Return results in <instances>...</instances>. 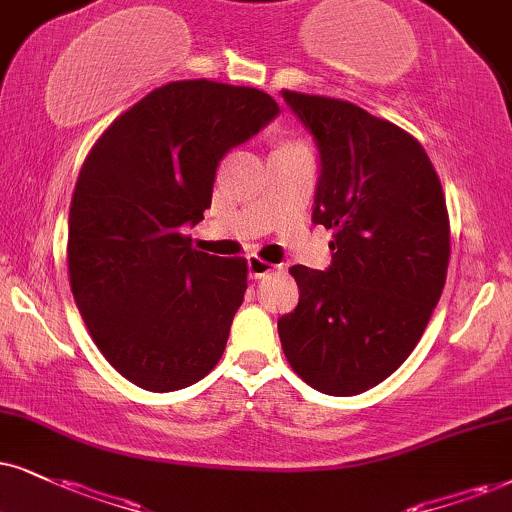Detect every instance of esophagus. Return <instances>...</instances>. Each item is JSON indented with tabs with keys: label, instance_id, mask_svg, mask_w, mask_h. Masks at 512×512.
<instances>
[{
	"label": "esophagus",
	"instance_id": "1",
	"mask_svg": "<svg viewBox=\"0 0 512 512\" xmlns=\"http://www.w3.org/2000/svg\"><path fill=\"white\" fill-rule=\"evenodd\" d=\"M275 270L273 263L263 261V258L258 256H249V275L254 277V280H258V277H266Z\"/></svg>",
	"mask_w": 512,
	"mask_h": 512
}]
</instances>
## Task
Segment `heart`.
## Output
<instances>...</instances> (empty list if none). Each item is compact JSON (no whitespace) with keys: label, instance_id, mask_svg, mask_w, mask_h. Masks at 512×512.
Returning a JSON list of instances; mask_svg holds the SVG:
<instances>
[{"label":"heart","instance_id":"obj_1","mask_svg":"<svg viewBox=\"0 0 512 512\" xmlns=\"http://www.w3.org/2000/svg\"><path fill=\"white\" fill-rule=\"evenodd\" d=\"M285 144H296V142H285Z\"/></svg>","mask_w":512,"mask_h":512}]
</instances>
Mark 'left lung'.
I'll return each mask as SVG.
<instances>
[{
    "mask_svg": "<svg viewBox=\"0 0 512 512\" xmlns=\"http://www.w3.org/2000/svg\"><path fill=\"white\" fill-rule=\"evenodd\" d=\"M320 149L313 223L332 266H292L299 306L277 320L296 375L330 396L380 384L430 323L451 258L446 197L410 132L344 99L282 90Z\"/></svg>",
    "mask_w": 512,
    "mask_h": 512,
    "instance_id": "8db88e82",
    "label": "left lung"
}]
</instances>
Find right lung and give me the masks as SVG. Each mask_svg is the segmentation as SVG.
I'll return each mask as SVG.
<instances>
[{"label": "right lung", "instance_id": "right-lung-1", "mask_svg": "<svg viewBox=\"0 0 512 512\" xmlns=\"http://www.w3.org/2000/svg\"><path fill=\"white\" fill-rule=\"evenodd\" d=\"M280 106L256 87L175 80L102 132L68 213V277L97 349L147 391L199 382L242 306L246 258L208 256L182 232L211 208L225 151Z\"/></svg>", "mask_w": 512, "mask_h": 512}]
</instances>
